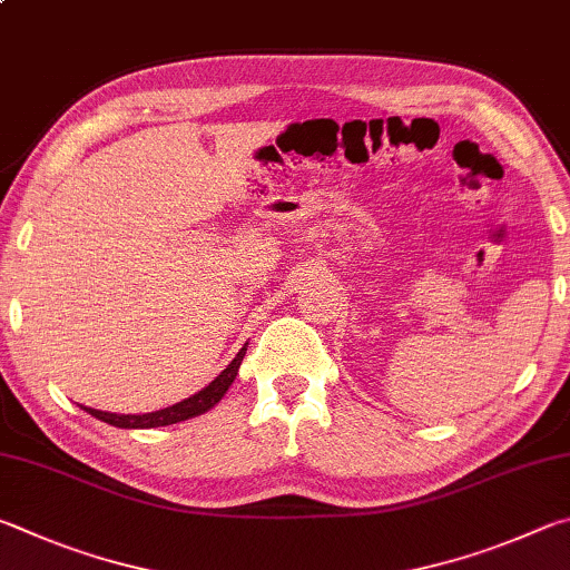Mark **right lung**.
<instances>
[{"label": "right lung", "instance_id": "right-lung-1", "mask_svg": "<svg viewBox=\"0 0 570 570\" xmlns=\"http://www.w3.org/2000/svg\"><path fill=\"white\" fill-rule=\"evenodd\" d=\"M245 351H247V343L239 347V353L233 357V363H229L213 383L205 385L203 391H197L195 395L185 397V401L163 407V411H153V413H142V415H125V413L95 411V407H87V405H82V411L95 415L97 421L109 423L115 428H127V431H145V428H163V425H173L179 421H189V417L203 415L209 411V407H215L219 401H223L227 387L235 381L239 363H243V357H245Z\"/></svg>", "mask_w": 570, "mask_h": 570}]
</instances>
